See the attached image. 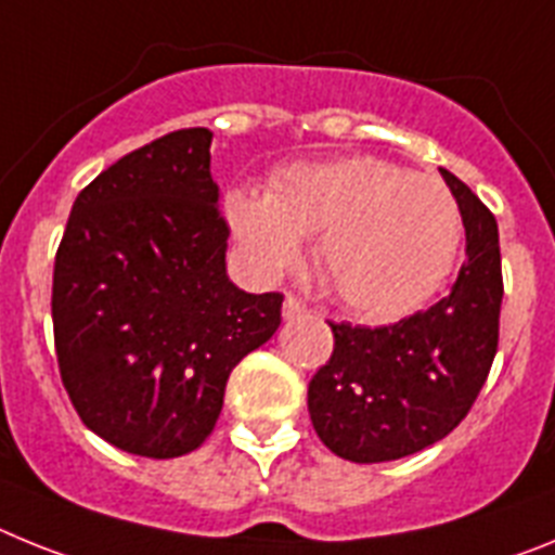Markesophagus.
Here are the masks:
<instances>
[{"label": "esophagus", "mask_w": 555, "mask_h": 555, "mask_svg": "<svg viewBox=\"0 0 555 555\" xmlns=\"http://www.w3.org/2000/svg\"><path fill=\"white\" fill-rule=\"evenodd\" d=\"M301 312H307V307L301 305L296 296H291V293H287V296H284V305H282V315L291 321V318H298Z\"/></svg>", "instance_id": "esophagus-1"}]
</instances>
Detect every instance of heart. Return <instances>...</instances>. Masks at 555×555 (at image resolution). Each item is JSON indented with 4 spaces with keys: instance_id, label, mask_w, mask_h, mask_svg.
Listing matches in <instances>:
<instances>
[{
    "instance_id": "heart-1",
    "label": "heart",
    "mask_w": 555,
    "mask_h": 555,
    "mask_svg": "<svg viewBox=\"0 0 555 555\" xmlns=\"http://www.w3.org/2000/svg\"><path fill=\"white\" fill-rule=\"evenodd\" d=\"M223 211L259 279L291 268L301 234L318 231V273L346 307L369 318L402 315L430 298L461 240L450 190L436 176L377 156L296 164L273 178L271 192L231 190Z\"/></svg>"
}]
</instances>
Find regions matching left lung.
<instances>
[{
	"mask_svg": "<svg viewBox=\"0 0 555 555\" xmlns=\"http://www.w3.org/2000/svg\"><path fill=\"white\" fill-rule=\"evenodd\" d=\"M466 229V262L450 296L391 326L330 324V363L310 379L318 438L354 464L413 455L455 430L498 354L503 271L498 220L441 170Z\"/></svg>",
	"mask_w": 555,
	"mask_h": 555,
	"instance_id": "left-lung-1",
	"label": "left lung"
}]
</instances>
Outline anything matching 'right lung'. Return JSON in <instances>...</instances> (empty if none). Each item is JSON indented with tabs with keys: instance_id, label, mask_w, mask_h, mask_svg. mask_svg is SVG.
<instances>
[{
	"instance_id": "add662e5",
	"label": "right lung",
	"mask_w": 555,
	"mask_h": 555,
	"mask_svg": "<svg viewBox=\"0 0 555 555\" xmlns=\"http://www.w3.org/2000/svg\"><path fill=\"white\" fill-rule=\"evenodd\" d=\"M209 128L128 153L72 206L52 273L61 379L108 444L178 457L215 430L231 369L271 340L282 293L225 273Z\"/></svg>"
}]
</instances>
